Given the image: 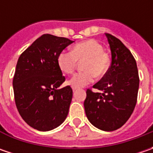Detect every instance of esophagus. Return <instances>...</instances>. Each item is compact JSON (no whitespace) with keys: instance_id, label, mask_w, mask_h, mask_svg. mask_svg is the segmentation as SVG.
Segmentation results:
<instances>
[{"instance_id":"34e87169","label":"esophagus","mask_w":153,"mask_h":153,"mask_svg":"<svg viewBox=\"0 0 153 153\" xmlns=\"http://www.w3.org/2000/svg\"><path fill=\"white\" fill-rule=\"evenodd\" d=\"M72 89H73V91H75V90H76V89H77V88H76V87H72Z\"/></svg>"}]
</instances>
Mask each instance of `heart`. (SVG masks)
Wrapping results in <instances>:
<instances>
[{"instance_id":"1","label":"heart","mask_w":153,"mask_h":153,"mask_svg":"<svg viewBox=\"0 0 153 153\" xmlns=\"http://www.w3.org/2000/svg\"><path fill=\"white\" fill-rule=\"evenodd\" d=\"M58 65L64 73L72 74L78 61L82 60V68L84 70L75 74L70 81L71 85L81 88L91 83L94 76L102 77L107 72L110 65L109 55L104 51L101 43L94 39H89L71 48V52L62 51L58 55Z\"/></svg>"}]
</instances>
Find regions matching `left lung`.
Masks as SVG:
<instances>
[{
	"label": "left lung",
	"instance_id": "obj_1",
	"mask_svg": "<svg viewBox=\"0 0 153 153\" xmlns=\"http://www.w3.org/2000/svg\"><path fill=\"white\" fill-rule=\"evenodd\" d=\"M105 36L111 53V66L93 86L100 93L87 89L84 108L88 119L94 126L104 131H113L123 126L134 111L140 78L131 52L114 36L108 33Z\"/></svg>",
	"mask_w": 153,
	"mask_h": 153
}]
</instances>
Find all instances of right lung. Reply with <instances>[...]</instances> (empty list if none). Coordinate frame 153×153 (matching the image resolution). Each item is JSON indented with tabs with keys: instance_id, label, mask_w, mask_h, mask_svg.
<instances>
[{
	"instance_id": "1",
	"label": "right lung",
	"mask_w": 153,
	"mask_h": 153,
	"mask_svg": "<svg viewBox=\"0 0 153 153\" xmlns=\"http://www.w3.org/2000/svg\"><path fill=\"white\" fill-rule=\"evenodd\" d=\"M73 41L44 34L19 56L13 86L17 109L28 125L49 131L65 120L72 100L71 86L58 65V55Z\"/></svg>"
}]
</instances>
